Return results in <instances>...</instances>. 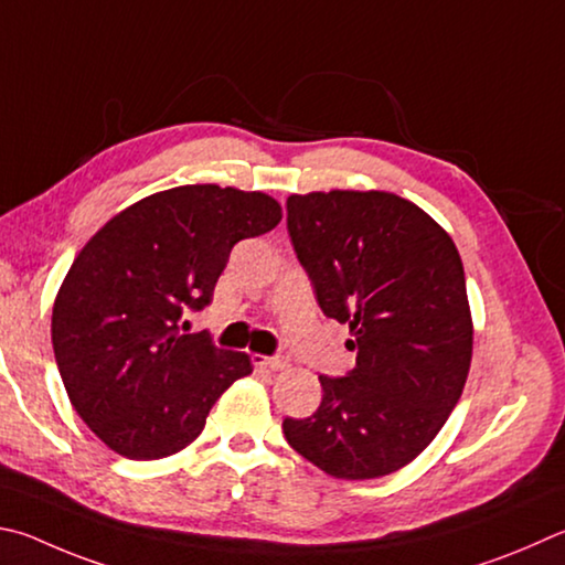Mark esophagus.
<instances>
[{"label": "esophagus", "instance_id": "obj_1", "mask_svg": "<svg viewBox=\"0 0 565 565\" xmlns=\"http://www.w3.org/2000/svg\"><path fill=\"white\" fill-rule=\"evenodd\" d=\"M254 363L262 367H269V371H284L289 365V355L276 353V355H254Z\"/></svg>", "mask_w": 565, "mask_h": 565}]
</instances>
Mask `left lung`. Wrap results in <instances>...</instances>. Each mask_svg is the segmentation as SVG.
<instances>
[{"instance_id":"obj_1","label":"left lung","mask_w":565,"mask_h":565,"mask_svg":"<svg viewBox=\"0 0 565 565\" xmlns=\"http://www.w3.org/2000/svg\"><path fill=\"white\" fill-rule=\"evenodd\" d=\"M286 230L323 316L351 328L355 367L321 375L311 417L284 419L296 452L335 479L397 471L433 443L465 390L471 316L449 234L390 192L286 200Z\"/></svg>"}]
</instances>
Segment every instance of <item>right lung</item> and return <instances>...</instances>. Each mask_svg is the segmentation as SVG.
Masks as SVG:
<instances>
[{
	"mask_svg": "<svg viewBox=\"0 0 565 565\" xmlns=\"http://www.w3.org/2000/svg\"><path fill=\"white\" fill-rule=\"evenodd\" d=\"M279 222L264 192L184 184L122 210L81 249L51 343L71 405L113 452H180L224 390L252 373L249 355L184 333L182 316L210 306L234 244Z\"/></svg>",
	"mask_w": 565,
	"mask_h": 565,
	"instance_id": "1",
	"label": "right lung"
}]
</instances>
